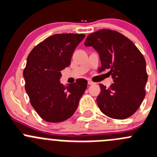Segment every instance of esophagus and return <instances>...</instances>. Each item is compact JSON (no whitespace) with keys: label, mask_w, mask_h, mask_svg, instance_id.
<instances>
[{"label":"esophagus","mask_w":157,"mask_h":157,"mask_svg":"<svg viewBox=\"0 0 157 157\" xmlns=\"http://www.w3.org/2000/svg\"><path fill=\"white\" fill-rule=\"evenodd\" d=\"M88 85H93V84H94V82H91V81H88Z\"/></svg>","instance_id":"obj_1"}]
</instances>
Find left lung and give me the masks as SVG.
Masks as SVG:
<instances>
[{
  "label": "left lung",
  "instance_id": "left-lung-1",
  "mask_svg": "<svg viewBox=\"0 0 157 157\" xmlns=\"http://www.w3.org/2000/svg\"><path fill=\"white\" fill-rule=\"evenodd\" d=\"M85 46H92L100 56L99 71L109 69L114 83L100 84L97 103L101 111L114 119H126L139 108L146 95V61L131 40L117 31L100 29L88 36Z\"/></svg>",
  "mask_w": 157,
  "mask_h": 157
}]
</instances>
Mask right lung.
<instances>
[{"instance_id":"add662e5","label":"right lung","mask_w":157,"mask_h":157,"mask_svg":"<svg viewBox=\"0 0 157 157\" xmlns=\"http://www.w3.org/2000/svg\"><path fill=\"white\" fill-rule=\"evenodd\" d=\"M85 34L60 33L48 37L29 52L24 70L25 90L30 104L41 118L51 123L72 117L88 82L76 79L64 86L61 71L70 65L75 47Z\"/></svg>"}]
</instances>
